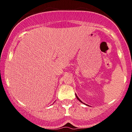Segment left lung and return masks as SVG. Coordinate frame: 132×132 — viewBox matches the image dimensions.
<instances>
[{
    "instance_id": "obj_1",
    "label": "left lung",
    "mask_w": 132,
    "mask_h": 132,
    "mask_svg": "<svg viewBox=\"0 0 132 132\" xmlns=\"http://www.w3.org/2000/svg\"><path fill=\"white\" fill-rule=\"evenodd\" d=\"M76 98H77V99L78 100H79V101L80 102H81V103H82V104H85L84 103V102H82L81 101V100H80V99H79V97H77V95H76ZM85 105H86V104H85Z\"/></svg>"
}]
</instances>
